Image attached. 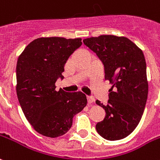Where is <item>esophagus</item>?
<instances>
[{
    "label": "esophagus",
    "mask_w": 160,
    "mask_h": 160,
    "mask_svg": "<svg viewBox=\"0 0 160 160\" xmlns=\"http://www.w3.org/2000/svg\"><path fill=\"white\" fill-rule=\"evenodd\" d=\"M87 101H88L89 104H92L95 102V99L93 96H87Z\"/></svg>",
    "instance_id": "34e87169"
}]
</instances>
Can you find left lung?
Returning a JSON list of instances; mask_svg holds the SVG:
<instances>
[{
    "label": "left lung",
    "instance_id": "left-lung-1",
    "mask_svg": "<svg viewBox=\"0 0 160 160\" xmlns=\"http://www.w3.org/2000/svg\"><path fill=\"white\" fill-rule=\"evenodd\" d=\"M104 65L105 80L112 86L107 105L96 100L106 112L96 124L105 139L119 140L132 133L138 125L148 98L146 61L142 51L125 37L101 35L83 40Z\"/></svg>",
    "mask_w": 160,
    "mask_h": 160
}]
</instances>
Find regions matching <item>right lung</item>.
Returning a JSON list of instances; mask_svg holds the SVG:
<instances>
[{
    "label": "right lung",
    "instance_id": "obj_1",
    "mask_svg": "<svg viewBox=\"0 0 160 160\" xmlns=\"http://www.w3.org/2000/svg\"><path fill=\"white\" fill-rule=\"evenodd\" d=\"M82 44L81 38H39L29 43L17 63V95L27 120L38 133L48 138L69 131L75 114L87 104L82 92L55 90L63 79L64 64Z\"/></svg>",
    "mask_w": 160,
    "mask_h": 160
}]
</instances>
